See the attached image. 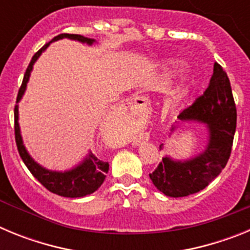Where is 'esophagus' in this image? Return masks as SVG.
Returning a JSON list of instances; mask_svg holds the SVG:
<instances>
[{"label": "esophagus", "instance_id": "esophagus-1", "mask_svg": "<svg viewBox=\"0 0 250 250\" xmlns=\"http://www.w3.org/2000/svg\"><path fill=\"white\" fill-rule=\"evenodd\" d=\"M127 105L130 106H135L138 109L145 110L149 105V100L144 96H135V98H131L129 101H127Z\"/></svg>", "mask_w": 250, "mask_h": 250}]
</instances>
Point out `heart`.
<instances>
[{
    "instance_id": "1",
    "label": "heart",
    "mask_w": 250,
    "mask_h": 250,
    "mask_svg": "<svg viewBox=\"0 0 250 250\" xmlns=\"http://www.w3.org/2000/svg\"><path fill=\"white\" fill-rule=\"evenodd\" d=\"M184 70H185L184 62H182V61H173V62H170V68L167 74V79H173V77L178 76V75H180L182 72H184ZM189 91H190V86L184 85L183 87H180V90H179L178 98L184 99L185 96L189 94Z\"/></svg>"
}]
</instances>
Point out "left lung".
<instances>
[{
	"label": "left lung",
	"mask_w": 250,
	"mask_h": 250,
	"mask_svg": "<svg viewBox=\"0 0 250 250\" xmlns=\"http://www.w3.org/2000/svg\"><path fill=\"white\" fill-rule=\"evenodd\" d=\"M182 121L207 125L208 144L202 152L187 160L163 158L151 174L156 189L171 198H182L203 190L222 173L229 160L237 127V109L229 79L219 63H214L208 89L178 116ZM171 126L170 131H175ZM163 144L160 145V149Z\"/></svg>",
	"instance_id": "left-lung-1"
}]
</instances>
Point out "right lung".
I'll return each instance as SVG.
<instances>
[{"mask_svg": "<svg viewBox=\"0 0 250 250\" xmlns=\"http://www.w3.org/2000/svg\"><path fill=\"white\" fill-rule=\"evenodd\" d=\"M61 39H70L79 41V42L87 43L91 46L95 43L94 39L89 37H83L81 35H72V34H61L59 36L54 37L50 42L46 43L40 51H37L31 60L30 65L23 76V81L20 87L19 96H17V105L15 106V139H16L17 149H19L20 156L23 160L27 169L30 170L31 174L39 180L43 187L50 190L51 193L57 194L60 196H66V198H83V196L90 195L94 191H96L101 184L104 183L106 178V174L109 171V163L100 160L89 151V154L85 156L80 164H77L72 169L65 170V171H56V170H50L40 165L37 161L32 159V156L28 154L23 145V140L21 136V130H20L19 124V103L22 99L23 94L26 91V86H27L28 80H30V75L32 68H34L35 62L37 61L43 51L50 46L51 42L57 41Z\"/></svg>", "mask_w": 250, "mask_h": 250, "instance_id": "right-lung-1", "label": "right lung"}]
</instances>
